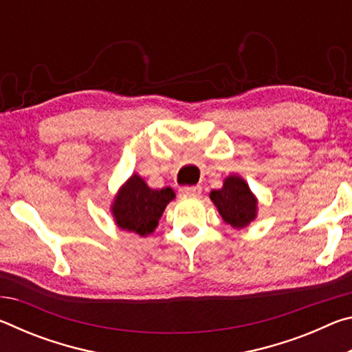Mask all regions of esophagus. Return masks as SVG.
I'll list each match as a JSON object with an SVG mask.
<instances>
[{
  "label": "esophagus",
  "instance_id": "1",
  "mask_svg": "<svg viewBox=\"0 0 352 352\" xmlns=\"http://www.w3.org/2000/svg\"><path fill=\"white\" fill-rule=\"evenodd\" d=\"M201 192V186H184L180 189V194L184 195V197H195V195H200Z\"/></svg>",
  "mask_w": 352,
  "mask_h": 352
}]
</instances>
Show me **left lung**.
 <instances>
[{
  "label": "left lung",
  "instance_id": "obj_1",
  "mask_svg": "<svg viewBox=\"0 0 352 352\" xmlns=\"http://www.w3.org/2000/svg\"><path fill=\"white\" fill-rule=\"evenodd\" d=\"M210 197L222 219L233 228H245L258 214V200L245 180L237 175L226 177L223 186L211 190Z\"/></svg>",
  "mask_w": 352,
  "mask_h": 352
}]
</instances>
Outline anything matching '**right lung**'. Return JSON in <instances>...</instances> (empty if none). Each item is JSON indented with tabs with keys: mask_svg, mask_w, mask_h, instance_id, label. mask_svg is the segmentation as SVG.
<instances>
[{
	"mask_svg": "<svg viewBox=\"0 0 352 352\" xmlns=\"http://www.w3.org/2000/svg\"><path fill=\"white\" fill-rule=\"evenodd\" d=\"M174 197L170 188L151 189L138 174H133L116 194L111 212L121 230L147 236L157 228L164 208Z\"/></svg>",
	"mask_w": 352,
	"mask_h": 352,
	"instance_id": "1",
	"label": "right lung"
}]
</instances>
